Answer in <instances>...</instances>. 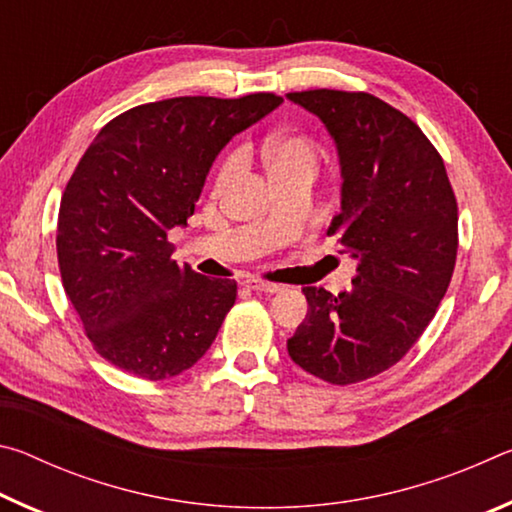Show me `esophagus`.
<instances>
[{
    "mask_svg": "<svg viewBox=\"0 0 512 512\" xmlns=\"http://www.w3.org/2000/svg\"><path fill=\"white\" fill-rule=\"evenodd\" d=\"M244 287H246V289H253V291H264V293H277V291H282L280 284L262 282V280H255V277H248V280H244Z\"/></svg>",
    "mask_w": 512,
    "mask_h": 512,
    "instance_id": "obj_1",
    "label": "esophagus"
}]
</instances>
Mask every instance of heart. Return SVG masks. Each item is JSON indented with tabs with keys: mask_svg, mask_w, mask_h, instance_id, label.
Segmentation results:
<instances>
[{
	"mask_svg": "<svg viewBox=\"0 0 512 512\" xmlns=\"http://www.w3.org/2000/svg\"><path fill=\"white\" fill-rule=\"evenodd\" d=\"M264 158L268 164V171H271V178L291 176V173H300V171L314 173L318 164L316 146L302 135H282V137H273V140H268L264 144ZM237 167H239V160L235 155H230L219 171L221 183H225V180L237 171Z\"/></svg>",
	"mask_w": 512,
	"mask_h": 512,
	"instance_id": "obj_1",
	"label": "heart"
}]
</instances>
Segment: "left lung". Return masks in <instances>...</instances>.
Instances as JSON below:
<instances>
[{
	"label": "left lung",
	"mask_w": 512,
	"mask_h": 512,
	"mask_svg": "<svg viewBox=\"0 0 512 512\" xmlns=\"http://www.w3.org/2000/svg\"><path fill=\"white\" fill-rule=\"evenodd\" d=\"M287 99L336 146L341 212L329 232L357 262L350 291L302 289L309 311L287 350L309 375L357 384L395 366L436 316L456 264V198L438 151L386 101L339 90Z\"/></svg>",
	"instance_id": "obj_1"
}]
</instances>
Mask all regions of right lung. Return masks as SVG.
<instances>
[{"label":"right lung","mask_w":512,"mask_h":512,"mask_svg":"<svg viewBox=\"0 0 512 512\" xmlns=\"http://www.w3.org/2000/svg\"><path fill=\"white\" fill-rule=\"evenodd\" d=\"M275 94L176 97L106 124L83 153L58 212L63 287L88 339L112 366L169 379L210 350L237 282L171 259L225 144L280 106Z\"/></svg>","instance_id":"obj_1"}]
</instances>
